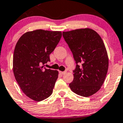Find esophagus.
<instances>
[{
  "instance_id": "34e87169",
  "label": "esophagus",
  "mask_w": 123,
  "mask_h": 123,
  "mask_svg": "<svg viewBox=\"0 0 123 123\" xmlns=\"http://www.w3.org/2000/svg\"><path fill=\"white\" fill-rule=\"evenodd\" d=\"M59 73L61 74H65L66 73V71H59Z\"/></svg>"
}]
</instances>
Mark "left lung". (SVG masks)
Here are the masks:
<instances>
[{
  "label": "left lung",
  "instance_id": "8db88e82",
  "mask_svg": "<svg viewBox=\"0 0 123 123\" xmlns=\"http://www.w3.org/2000/svg\"><path fill=\"white\" fill-rule=\"evenodd\" d=\"M62 36L76 63L69 87L79 95H92L103 85L108 69L104 43L95 31L90 28L62 32Z\"/></svg>",
  "mask_w": 123,
  "mask_h": 123
}]
</instances>
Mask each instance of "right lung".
<instances>
[{
    "mask_svg": "<svg viewBox=\"0 0 123 123\" xmlns=\"http://www.w3.org/2000/svg\"><path fill=\"white\" fill-rule=\"evenodd\" d=\"M62 36L61 31L36 30L23 34L15 46L13 70L17 83L30 98L40 101L53 93L57 70L43 65L50 61L49 54Z\"/></svg>",
    "mask_w": 123,
    "mask_h": 123,
    "instance_id": "add662e5",
    "label": "right lung"
}]
</instances>
